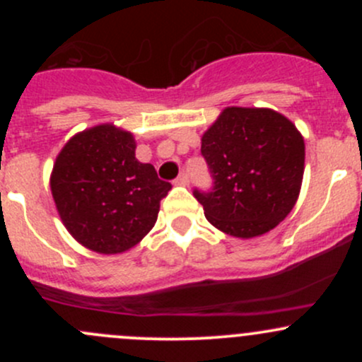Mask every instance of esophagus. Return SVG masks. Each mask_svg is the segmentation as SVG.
<instances>
[{"label": "esophagus", "instance_id": "obj_1", "mask_svg": "<svg viewBox=\"0 0 362 362\" xmlns=\"http://www.w3.org/2000/svg\"><path fill=\"white\" fill-rule=\"evenodd\" d=\"M175 185H182V187H185V185H189V177L185 173H180L177 177V180H175Z\"/></svg>", "mask_w": 362, "mask_h": 362}]
</instances>
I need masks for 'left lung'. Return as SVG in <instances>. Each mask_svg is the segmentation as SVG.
Here are the masks:
<instances>
[{"mask_svg":"<svg viewBox=\"0 0 362 362\" xmlns=\"http://www.w3.org/2000/svg\"><path fill=\"white\" fill-rule=\"evenodd\" d=\"M214 191H194L214 228L249 240L275 229L298 202L305 140L272 108L228 107L202 136Z\"/></svg>","mask_w":362,"mask_h":362,"instance_id":"obj_1","label":"left lung"}]
</instances>
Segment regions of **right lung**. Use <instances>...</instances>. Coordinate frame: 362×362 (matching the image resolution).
<instances>
[{
  "mask_svg": "<svg viewBox=\"0 0 362 362\" xmlns=\"http://www.w3.org/2000/svg\"><path fill=\"white\" fill-rule=\"evenodd\" d=\"M133 133L100 124L73 134L54 163L50 191L69 235L98 254H122L154 228L171 184L134 156Z\"/></svg>",
  "mask_w": 362,
  "mask_h": 362,
  "instance_id": "add662e5",
  "label": "right lung"
}]
</instances>
